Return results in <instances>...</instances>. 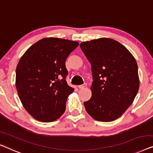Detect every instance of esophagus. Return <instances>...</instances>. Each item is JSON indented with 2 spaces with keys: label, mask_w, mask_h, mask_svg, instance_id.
I'll return each instance as SVG.
<instances>
[{
  "label": "esophagus",
  "mask_w": 153,
  "mask_h": 153,
  "mask_svg": "<svg viewBox=\"0 0 153 153\" xmlns=\"http://www.w3.org/2000/svg\"><path fill=\"white\" fill-rule=\"evenodd\" d=\"M86 86H87V83H83V85H79L78 87H79V89H83V88H85Z\"/></svg>",
  "instance_id": "obj_1"
}]
</instances>
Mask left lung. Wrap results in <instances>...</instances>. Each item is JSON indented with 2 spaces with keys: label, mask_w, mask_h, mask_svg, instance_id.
Instances as JSON below:
<instances>
[{
  "label": "left lung",
  "mask_w": 153,
  "mask_h": 153,
  "mask_svg": "<svg viewBox=\"0 0 153 153\" xmlns=\"http://www.w3.org/2000/svg\"><path fill=\"white\" fill-rule=\"evenodd\" d=\"M80 48L91 64L92 97L86 111L99 121H112L133 102L139 79L137 61L125 46L112 39L82 42Z\"/></svg>",
  "instance_id": "left-lung-1"
}]
</instances>
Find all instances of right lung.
Returning <instances> with one entry per match:
<instances>
[{
  "label": "right lung",
  "mask_w": 153,
  "mask_h": 153,
  "mask_svg": "<svg viewBox=\"0 0 153 153\" xmlns=\"http://www.w3.org/2000/svg\"><path fill=\"white\" fill-rule=\"evenodd\" d=\"M79 43L45 38L31 46L18 63L16 87L25 109L35 119L52 122L64 113L74 88L65 80V61Z\"/></svg>",
  "instance_id": "add662e5"
}]
</instances>
